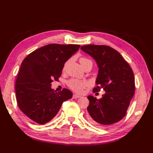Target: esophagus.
Returning <instances> with one entry per match:
<instances>
[{"instance_id":"1","label":"esophagus","mask_w":153,"mask_h":153,"mask_svg":"<svg viewBox=\"0 0 153 153\" xmlns=\"http://www.w3.org/2000/svg\"><path fill=\"white\" fill-rule=\"evenodd\" d=\"M79 97H80V96L76 95V94H74V95H73V99H78V98H79Z\"/></svg>"}]
</instances>
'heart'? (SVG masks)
Wrapping results in <instances>:
<instances>
[{"mask_svg": "<svg viewBox=\"0 0 153 153\" xmlns=\"http://www.w3.org/2000/svg\"><path fill=\"white\" fill-rule=\"evenodd\" d=\"M80 62L82 67L89 64V63H92L90 59L86 58H81L80 59ZM68 85L76 93H82L85 87L88 86L89 83L88 82L85 80H81L77 79H71L68 80Z\"/></svg>", "mask_w": 153, "mask_h": 153, "instance_id": "1", "label": "heart"}]
</instances>
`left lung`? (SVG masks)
Masks as SVG:
<instances>
[{
    "label": "left lung",
    "mask_w": 153,
    "mask_h": 153,
    "mask_svg": "<svg viewBox=\"0 0 153 153\" xmlns=\"http://www.w3.org/2000/svg\"><path fill=\"white\" fill-rule=\"evenodd\" d=\"M80 48L95 59L99 68L95 82L97 86L93 91H105L100 99L88 97V121L100 126L120 121L125 116L134 94V76L131 68L119 52L109 46L89 45Z\"/></svg>",
    "instance_id": "1"
}]
</instances>
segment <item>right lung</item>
<instances>
[{"label": "right lung", "mask_w": 153, "mask_h": 153, "mask_svg": "<svg viewBox=\"0 0 153 153\" xmlns=\"http://www.w3.org/2000/svg\"><path fill=\"white\" fill-rule=\"evenodd\" d=\"M80 45L49 44L33 51L23 61L16 81L19 108L34 122L43 125L58 114L63 102L72 97L64 88L56 92L51 82L61 76L64 64Z\"/></svg>", "instance_id": "right-lung-1"}]
</instances>
